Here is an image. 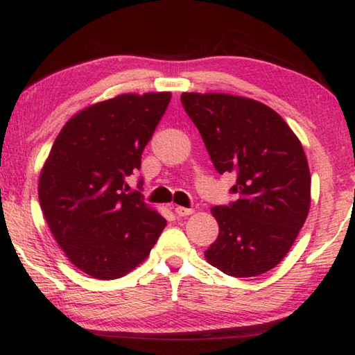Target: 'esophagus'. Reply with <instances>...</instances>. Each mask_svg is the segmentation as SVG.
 <instances>
[{
  "label": "esophagus",
  "instance_id": "1",
  "mask_svg": "<svg viewBox=\"0 0 355 355\" xmlns=\"http://www.w3.org/2000/svg\"><path fill=\"white\" fill-rule=\"evenodd\" d=\"M194 213V209L192 208H184V207H175V214L180 216V218H186V216H189Z\"/></svg>",
  "mask_w": 355,
  "mask_h": 355
}]
</instances>
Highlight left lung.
<instances>
[{
	"mask_svg": "<svg viewBox=\"0 0 355 355\" xmlns=\"http://www.w3.org/2000/svg\"><path fill=\"white\" fill-rule=\"evenodd\" d=\"M182 103L219 173H236L239 199L213 207L219 236L205 252L232 277L277 266L296 241L310 209L311 177L302 144L260 101L228 94L183 92Z\"/></svg>",
	"mask_w": 355,
	"mask_h": 355,
	"instance_id": "left-lung-1",
	"label": "left lung"
}]
</instances>
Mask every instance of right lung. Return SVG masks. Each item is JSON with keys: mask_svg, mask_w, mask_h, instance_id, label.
<instances>
[{"mask_svg": "<svg viewBox=\"0 0 355 355\" xmlns=\"http://www.w3.org/2000/svg\"><path fill=\"white\" fill-rule=\"evenodd\" d=\"M172 94H122L76 112L39 177L46 224L71 264L94 279L123 277L146 260L166 219L127 192Z\"/></svg>", "mask_w": 355, "mask_h": 355, "instance_id": "1", "label": "right lung"}]
</instances>
